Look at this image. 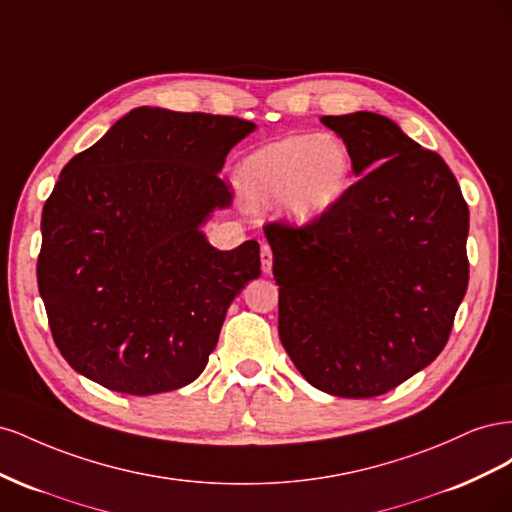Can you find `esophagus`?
Masks as SVG:
<instances>
[{
  "instance_id": "34e87169",
  "label": "esophagus",
  "mask_w": 512,
  "mask_h": 512,
  "mask_svg": "<svg viewBox=\"0 0 512 512\" xmlns=\"http://www.w3.org/2000/svg\"><path fill=\"white\" fill-rule=\"evenodd\" d=\"M260 269L265 275L271 273V269H273V252L267 243L260 247Z\"/></svg>"
}]
</instances>
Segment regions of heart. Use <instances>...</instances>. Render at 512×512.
I'll return each mask as SVG.
<instances>
[{
  "label": "heart",
  "instance_id": "1",
  "mask_svg": "<svg viewBox=\"0 0 512 512\" xmlns=\"http://www.w3.org/2000/svg\"><path fill=\"white\" fill-rule=\"evenodd\" d=\"M352 177L348 145L335 134H294L262 145L239 166V188L252 205L280 207L294 226L324 218Z\"/></svg>",
  "mask_w": 512,
  "mask_h": 512
}]
</instances>
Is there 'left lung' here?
Masks as SVG:
<instances>
[{
  "instance_id": "obj_1",
  "label": "left lung",
  "mask_w": 512,
  "mask_h": 512,
  "mask_svg": "<svg viewBox=\"0 0 512 512\" xmlns=\"http://www.w3.org/2000/svg\"><path fill=\"white\" fill-rule=\"evenodd\" d=\"M322 123L344 138L354 175L314 224H269L280 339L301 376L365 399L425 369L448 342L468 288L470 211L446 162L389 117Z\"/></svg>"
}]
</instances>
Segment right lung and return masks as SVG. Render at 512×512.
Instances as JSON below:
<instances>
[{
	"label": "right lung",
	"instance_id": "obj_1",
	"mask_svg": "<svg viewBox=\"0 0 512 512\" xmlns=\"http://www.w3.org/2000/svg\"><path fill=\"white\" fill-rule=\"evenodd\" d=\"M256 126L237 117L134 108L61 170L42 209L38 288L61 356L128 395L194 382L232 299L260 275V245L213 247L228 209V151Z\"/></svg>",
	"mask_w": 512,
	"mask_h": 512
}]
</instances>
